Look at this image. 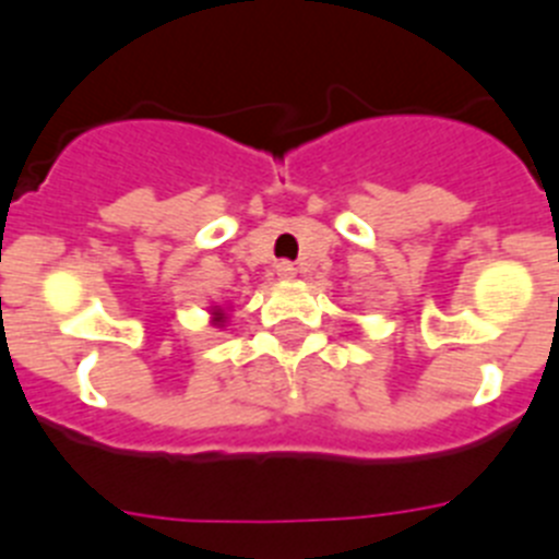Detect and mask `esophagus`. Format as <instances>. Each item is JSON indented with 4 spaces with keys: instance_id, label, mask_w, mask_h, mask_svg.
<instances>
[{
    "instance_id": "esophagus-1",
    "label": "esophagus",
    "mask_w": 559,
    "mask_h": 559,
    "mask_svg": "<svg viewBox=\"0 0 559 559\" xmlns=\"http://www.w3.org/2000/svg\"><path fill=\"white\" fill-rule=\"evenodd\" d=\"M275 273H278V278L289 281L298 275V270H295V264H289V261H278V264H275Z\"/></svg>"
}]
</instances>
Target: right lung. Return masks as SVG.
<instances>
[{
	"instance_id": "add662e5",
	"label": "right lung",
	"mask_w": 559,
	"mask_h": 559,
	"mask_svg": "<svg viewBox=\"0 0 559 559\" xmlns=\"http://www.w3.org/2000/svg\"><path fill=\"white\" fill-rule=\"evenodd\" d=\"M213 323H216V326H222V323H225V312H222L219 307H213Z\"/></svg>"
}]
</instances>
